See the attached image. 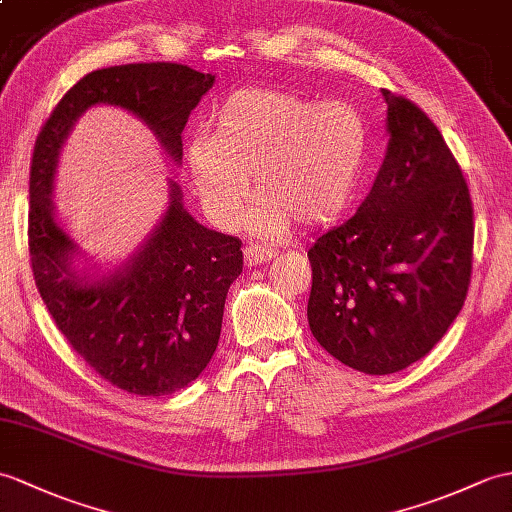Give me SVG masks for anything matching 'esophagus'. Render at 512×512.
I'll use <instances>...</instances> for the list:
<instances>
[{"label": "esophagus", "instance_id": "obj_1", "mask_svg": "<svg viewBox=\"0 0 512 512\" xmlns=\"http://www.w3.org/2000/svg\"><path fill=\"white\" fill-rule=\"evenodd\" d=\"M272 255L275 253H272L270 248H264L259 244H248L244 251V261H246V266H259V264H264V261L272 259Z\"/></svg>", "mask_w": 512, "mask_h": 512}]
</instances>
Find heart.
<instances>
[{"label":"heart","mask_w":512,"mask_h":512,"mask_svg":"<svg viewBox=\"0 0 512 512\" xmlns=\"http://www.w3.org/2000/svg\"><path fill=\"white\" fill-rule=\"evenodd\" d=\"M366 152V122L353 104L244 87L213 109L211 133L187 141L185 163L213 222L233 227L253 183V229L283 235L294 220L318 227L340 216L360 185Z\"/></svg>","instance_id":"obj_1"}]
</instances>
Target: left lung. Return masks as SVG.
Masks as SVG:
<instances>
[{
	"instance_id": "obj_1",
	"label": "left lung",
	"mask_w": 512,
	"mask_h": 512,
	"mask_svg": "<svg viewBox=\"0 0 512 512\" xmlns=\"http://www.w3.org/2000/svg\"><path fill=\"white\" fill-rule=\"evenodd\" d=\"M388 148L371 194L307 251V320L320 347L366 375L425 358L467 299L473 205L441 130L382 89Z\"/></svg>"
}]
</instances>
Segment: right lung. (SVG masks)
Masks as SVG:
<instances>
[{
  "label": "right lung",
  "instance_id": "add662e5",
  "mask_svg": "<svg viewBox=\"0 0 512 512\" xmlns=\"http://www.w3.org/2000/svg\"><path fill=\"white\" fill-rule=\"evenodd\" d=\"M216 76L178 63L91 71L47 117L30 165L28 246L34 281L58 331L106 382L141 397L189 386L216 353L224 301L242 272V242L202 227L170 181L161 222L111 275L74 268L78 246L54 216V174L78 117L95 104L137 115L181 165L187 117Z\"/></svg>",
  "mask_w": 512,
  "mask_h": 512
}]
</instances>
